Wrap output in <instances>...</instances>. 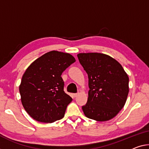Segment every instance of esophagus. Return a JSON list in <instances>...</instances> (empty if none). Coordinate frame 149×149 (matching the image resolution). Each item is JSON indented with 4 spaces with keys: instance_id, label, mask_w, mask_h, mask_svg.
<instances>
[{
    "instance_id": "1",
    "label": "esophagus",
    "mask_w": 149,
    "mask_h": 149,
    "mask_svg": "<svg viewBox=\"0 0 149 149\" xmlns=\"http://www.w3.org/2000/svg\"><path fill=\"white\" fill-rule=\"evenodd\" d=\"M74 95V97H77V96L79 95V93H74V95Z\"/></svg>"
}]
</instances>
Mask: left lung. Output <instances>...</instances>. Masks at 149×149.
<instances>
[{
    "mask_svg": "<svg viewBox=\"0 0 149 149\" xmlns=\"http://www.w3.org/2000/svg\"><path fill=\"white\" fill-rule=\"evenodd\" d=\"M88 77L87 102L82 107L86 117L97 121L111 120L125 106L129 94V77L111 56L90 52L77 54Z\"/></svg>",
    "mask_w": 149,
    "mask_h": 149,
    "instance_id": "obj_1",
    "label": "left lung"
}]
</instances>
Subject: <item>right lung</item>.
I'll return each mask as SVG.
<instances>
[{
	"label": "right lung",
	"mask_w": 149,
	"mask_h": 149,
	"mask_svg": "<svg viewBox=\"0 0 149 149\" xmlns=\"http://www.w3.org/2000/svg\"><path fill=\"white\" fill-rule=\"evenodd\" d=\"M75 61L71 54L52 51L27 68L19 92L22 106L33 119L51 123L64 117L72 98L64 91L61 74Z\"/></svg>",
	"instance_id": "right-lung-1"
}]
</instances>
